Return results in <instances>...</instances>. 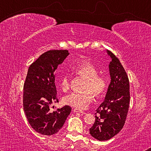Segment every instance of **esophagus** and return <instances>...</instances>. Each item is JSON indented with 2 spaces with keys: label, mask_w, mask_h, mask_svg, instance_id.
I'll use <instances>...</instances> for the list:
<instances>
[{
  "label": "esophagus",
  "mask_w": 151,
  "mask_h": 151,
  "mask_svg": "<svg viewBox=\"0 0 151 151\" xmlns=\"http://www.w3.org/2000/svg\"><path fill=\"white\" fill-rule=\"evenodd\" d=\"M73 112H79V113H82L83 114H85V112L82 111H81V110L77 109H74Z\"/></svg>",
  "instance_id": "1"
}]
</instances>
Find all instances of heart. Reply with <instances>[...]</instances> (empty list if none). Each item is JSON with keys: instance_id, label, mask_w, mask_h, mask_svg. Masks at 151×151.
Here are the masks:
<instances>
[{"instance_id": "b5f03b06", "label": "heart", "mask_w": 151, "mask_h": 151, "mask_svg": "<svg viewBox=\"0 0 151 151\" xmlns=\"http://www.w3.org/2000/svg\"><path fill=\"white\" fill-rule=\"evenodd\" d=\"M76 75L86 79L83 86V92L72 93L66 96L63 99L64 103L77 109L87 108L93 100V94L99 96L104 93L107 86V82L104 76L98 75V70L93 64L85 63L73 68ZM60 88L63 92L70 89V76L65 75L61 78Z\"/></svg>"}]
</instances>
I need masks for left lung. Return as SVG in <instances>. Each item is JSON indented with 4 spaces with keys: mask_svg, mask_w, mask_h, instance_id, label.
I'll return each instance as SVG.
<instances>
[{
    "mask_svg": "<svg viewBox=\"0 0 151 151\" xmlns=\"http://www.w3.org/2000/svg\"><path fill=\"white\" fill-rule=\"evenodd\" d=\"M109 63L111 83L104 101L96 110L95 122L89 132L96 140L103 141L121 131L126 121L130 102L129 81L123 66L111 51Z\"/></svg>",
    "mask_w": 151,
    "mask_h": 151,
    "instance_id": "obj_1",
    "label": "left lung"
}]
</instances>
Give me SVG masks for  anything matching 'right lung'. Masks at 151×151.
Masks as SVG:
<instances>
[{"label": "right lung", "instance_id": "add662e5", "mask_svg": "<svg viewBox=\"0 0 151 151\" xmlns=\"http://www.w3.org/2000/svg\"><path fill=\"white\" fill-rule=\"evenodd\" d=\"M68 55L67 50H48L28 70L23 88V109L30 126L43 135L59 131L72 109L68 105L55 111L50 109L51 104L58 102L54 73Z\"/></svg>", "mask_w": 151, "mask_h": 151}]
</instances>
